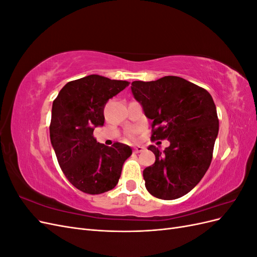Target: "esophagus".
Returning <instances> with one entry per match:
<instances>
[{
	"label": "esophagus",
	"mask_w": 257,
	"mask_h": 257,
	"mask_svg": "<svg viewBox=\"0 0 257 257\" xmlns=\"http://www.w3.org/2000/svg\"><path fill=\"white\" fill-rule=\"evenodd\" d=\"M144 149H145V148H144V147H141V146H138V147H135V148H134V150H133V152H134V153H141V152H143V151H144Z\"/></svg>",
	"instance_id": "esophagus-1"
}]
</instances>
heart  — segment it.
<instances>
[{
  "mask_svg": "<svg viewBox=\"0 0 257 257\" xmlns=\"http://www.w3.org/2000/svg\"><path fill=\"white\" fill-rule=\"evenodd\" d=\"M135 134H136V131H135V130L130 131L128 133H127L128 139H131V141H134V139H135Z\"/></svg>",
  "mask_w": 257,
  "mask_h": 257,
  "instance_id": "1",
  "label": "heart"
}]
</instances>
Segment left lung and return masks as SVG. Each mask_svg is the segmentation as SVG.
I'll list each match as a JSON object with an SVG mask.
<instances>
[{
  "mask_svg": "<svg viewBox=\"0 0 257 257\" xmlns=\"http://www.w3.org/2000/svg\"><path fill=\"white\" fill-rule=\"evenodd\" d=\"M132 92L152 120L151 141L168 139L170 146L145 168L147 191L172 200L188 194L201 180L212 161L219 118L213 99L204 88L177 76L132 82Z\"/></svg>",
  "mask_w": 257,
  "mask_h": 257,
  "instance_id": "left-lung-1",
  "label": "left lung"
}]
</instances>
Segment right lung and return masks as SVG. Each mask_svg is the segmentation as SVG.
I'll use <instances>...</instances> for the list:
<instances>
[{
    "instance_id": "1",
    "label": "right lung",
    "mask_w": 257,
    "mask_h": 257,
    "mask_svg": "<svg viewBox=\"0 0 257 257\" xmlns=\"http://www.w3.org/2000/svg\"><path fill=\"white\" fill-rule=\"evenodd\" d=\"M130 84L99 75L67 82L53 100L50 141L62 172L76 189L95 195L112 190L132 149L96 142L93 131L104 125L108 99Z\"/></svg>"
}]
</instances>
